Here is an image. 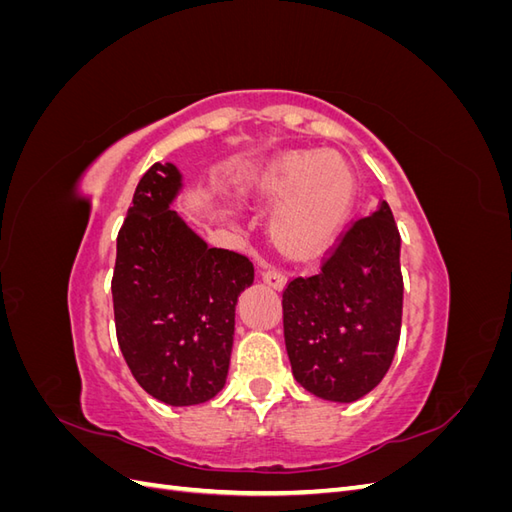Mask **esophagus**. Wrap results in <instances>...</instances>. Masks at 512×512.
I'll return each instance as SVG.
<instances>
[{"mask_svg": "<svg viewBox=\"0 0 512 512\" xmlns=\"http://www.w3.org/2000/svg\"><path fill=\"white\" fill-rule=\"evenodd\" d=\"M262 282H267L269 286L280 290V288L286 286L288 275L282 269H277V267H265V269H262Z\"/></svg>", "mask_w": 512, "mask_h": 512, "instance_id": "1", "label": "esophagus"}]
</instances>
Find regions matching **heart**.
<instances>
[{
	"label": "heart",
	"mask_w": 512,
	"mask_h": 512,
	"mask_svg": "<svg viewBox=\"0 0 512 512\" xmlns=\"http://www.w3.org/2000/svg\"><path fill=\"white\" fill-rule=\"evenodd\" d=\"M256 196L280 203L273 215L277 245L294 258H312L342 232L354 200V175L342 158L294 151L258 177Z\"/></svg>",
	"instance_id": "b5f03b06"
}]
</instances>
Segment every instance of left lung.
Listing matches in <instances>:
<instances>
[{"label": "left lung", "instance_id": "obj_1", "mask_svg": "<svg viewBox=\"0 0 512 512\" xmlns=\"http://www.w3.org/2000/svg\"><path fill=\"white\" fill-rule=\"evenodd\" d=\"M399 245L393 211L380 200L376 211L350 222L316 273L286 284V350L309 393L348 404L386 376L404 307Z\"/></svg>", "mask_w": 512, "mask_h": 512}]
</instances>
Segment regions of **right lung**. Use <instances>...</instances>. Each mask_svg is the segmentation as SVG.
Here are the masks:
<instances>
[{"instance_id": "1", "label": "right lung", "mask_w": 512, "mask_h": 512, "mask_svg": "<svg viewBox=\"0 0 512 512\" xmlns=\"http://www.w3.org/2000/svg\"><path fill=\"white\" fill-rule=\"evenodd\" d=\"M179 188L168 162L138 181L117 235L111 290L117 342L136 382L168 406H194L226 382L235 305L254 265L185 226L170 209Z\"/></svg>"}]
</instances>
